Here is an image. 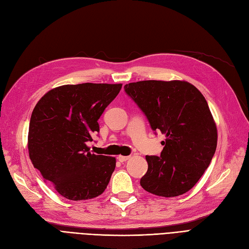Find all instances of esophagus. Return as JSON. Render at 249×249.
<instances>
[{"instance_id":"esophagus-1","label":"esophagus","mask_w":249,"mask_h":249,"mask_svg":"<svg viewBox=\"0 0 249 249\" xmlns=\"http://www.w3.org/2000/svg\"><path fill=\"white\" fill-rule=\"evenodd\" d=\"M130 158V156H123V155H119L118 156V160L120 162H124V161H127L128 159Z\"/></svg>"}]
</instances>
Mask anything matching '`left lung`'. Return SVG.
I'll list each match as a JSON object with an SVG mask.
<instances>
[{"label": "left lung", "mask_w": 249, "mask_h": 249, "mask_svg": "<svg viewBox=\"0 0 249 249\" xmlns=\"http://www.w3.org/2000/svg\"><path fill=\"white\" fill-rule=\"evenodd\" d=\"M124 89L152 129L165 135L160 156H146L142 187L164 197L185 194L209 166L217 146V128L203 94L185 81H142Z\"/></svg>", "instance_id": "8db88e82"}]
</instances>
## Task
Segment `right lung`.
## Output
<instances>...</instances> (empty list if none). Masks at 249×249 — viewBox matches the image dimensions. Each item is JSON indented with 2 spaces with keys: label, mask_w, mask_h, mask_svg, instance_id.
Segmentation results:
<instances>
[{
  "label": "right lung",
  "mask_w": 249,
  "mask_h": 249,
  "mask_svg": "<svg viewBox=\"0 0 249 249\" xmlns=\"http://www.w3.org/2000/svg\"><path fill=\"white\" fill-rule=\"evenodd\" d=\"M122 84L64 85L44 94L32 113L29 156L62 196L90 199L106 190L116 158L95 155L87 146L99 132L98 119Z\"/></svg>",
  "instance_id": "obj_1"
}]
</instances>
